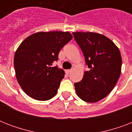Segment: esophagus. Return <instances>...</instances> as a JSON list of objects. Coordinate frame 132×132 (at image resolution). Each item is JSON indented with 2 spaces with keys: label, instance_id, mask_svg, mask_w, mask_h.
<instances>
[{
  "label": "esophagus",
  "instance_id": "esophagus-1",
  "mask_svg": "<svg viewBox=\"0 0 132 132\" xmlns=\"http://www.w3.org/2000/svg\"><path fill=\"white\" fill-rule=\"evenodd\" d=\"M72 69H70V70H66V73H67V74H70V72H72Z\"/></svg>",
  "mask_w": 132,
  "mask_h": 132
}]
</instances>
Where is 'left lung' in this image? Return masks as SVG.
<instances>
[{
  "mask_svg": "<svg viewBox=\"0 0 132 132\" xmlns=\"http://www.w3.org/2000/svg\"><path fill=\"white\" fill-rule=\"evenodd\" d=\"M72 34L90 68L84 72L82 80L75 83L77 94L86 102H97L110 93L119 80L122 66L121 53L114 43L102 34Z\"/></svg>",
  "mask_w": 132,
  "mask_h": 132,
  "instance_id": "obj_1",
  "label": "left lung"
}]
</instances>
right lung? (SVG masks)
<instances>
[{
  "instance_id": "1",
  "label": "right lung",
  "mask_w": 132,
  "mask_h": 132,
  "mask_svg": "<svg viewBox=\"0 0 132 132\" xmlns=\"http://www.w3.org/2000/svg\"><path fill=\"white\" fill-rule=\"evenodd\" d=\"M69 32H38L27 37L14 55V68L18 82L31 98L47 101L57 92L64 71L57 66L58 54L72 40Z\"/></svg>"
}]
</instances>
